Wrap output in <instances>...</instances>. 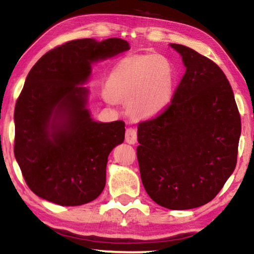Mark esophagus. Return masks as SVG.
Segmentation results:
<instances>
[{"label":"esophagus","mask_w":254,"mask_h":254,"mask_svg":"<svg viewBox=\"0 0 254 254\" xmlns=\"http://www.w3.org/2000/svg\"><path fill=\"white\" fill-rule=\"evenodd\" d=\"M125 140L129 144H134L137 141V131L133 127H127L125 132Z\"/></svg>","instance_id":"1"}]
</instances>
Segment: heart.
Wrapping results in <instances>:
<instances>
[{
	"label": "heart",
	"mask_w": 254,
	"mask_h": 254,
	"mask_svg": "<svg viewBox=\"0 0 254 254\" xmlns=\"http://www.w3.org/2000/svg\"><path fill=\"white\" fill-rule=\"evenodd\" d=\"M174 69L160 54L127 57L107 80L110 99L127 102L137 116H152L170 103L173 95Z\"/></svg>",
	"instance_id": "obj_1"
}]
</instances>
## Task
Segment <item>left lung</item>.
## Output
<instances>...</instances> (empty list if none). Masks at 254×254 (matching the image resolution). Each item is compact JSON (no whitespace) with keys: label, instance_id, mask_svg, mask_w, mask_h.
Instances as JSON below:
<instances>
[{"label":"left lung","instance_id":"8db88e82","mask_svg":"<svg viewBox=\"0 0 254 254\" xmlns=\"http://www.w3.org/2000/svg\"><path fill=\"white\" fill-rule=\"evenodd\" d=\"M171 46L186 72L164 111L138 123L137 159L152 200L186 210L215 198L235 171L242 122L223 70L192 49Z\"/></svg>","mask_w":254,"mask_h":254}]
</instances>
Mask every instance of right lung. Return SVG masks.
Instances as JSON below:
<instances>
[{
    "mask_svg": "<svg viewBox=\"0 0 254 254\" xmlns=\"http://www.w3.org/2000/svg\"><path fill=\"white\" fill-rule=\"evenodd\" d=\"M130 49L121 38L75 39L44 54L26 76L15 106L13 153L28 187L59 205L94 201L106 186L108 155L123 143L125 123H99L80 86L92 63Z\"/></svg>",
    "mask_w": 254,
    "mask_h": 254,
    "instance_id": "obj_1",
    "label": "right lung"
}]
</instances>
